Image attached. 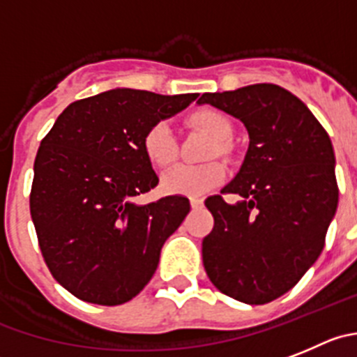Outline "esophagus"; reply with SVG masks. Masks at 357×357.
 <instances>
[{"mask_svg":"<svg viewBox=\"0 0 357 357\" xmlns=\"http://www.w3.org/2000/svg\"><path fill=\"white\" fill-rule=\"evenodd\" d=\"M202 204H204V201H202V199H199V197L190 199V206H192V209L202 208Z\"/></svg>","mask_w":357,"mask_h":357,"instance_id":"34e87169","label":"esophagus"}]
</instances>
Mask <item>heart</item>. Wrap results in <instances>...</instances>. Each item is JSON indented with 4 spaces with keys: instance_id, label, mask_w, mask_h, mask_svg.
<instances>
[{
    "instance_id": "heart-1",
    "label": "heart",
    "mask_w": 357,
    "mask_h": 357,
    "mask_svg": "<svg viewBox=\"0 0 357 357\" xmlns=\"http://www.w3.org/2000/svg\"><path fill=\"white\" fill-rule=\"evenodd\" d=\"M190 123L216 139V148L213 151H227L229 146L224 141L231 135V121L222 112L213 111V109H202L190 116ZM142 148L155 167H169L171 163H174L176 155H178L172 126L165 121L153 125L146 132ZM225 174H227L225 165L220 162H209L202 163V165H178L163 176L162 186L169 194L197 197L220 185L225 179Z\"/></svg>"
}]
</instances>
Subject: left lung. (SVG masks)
<instances>
[{
    "label": "left lung",
    "mask_w": 357,
    "mask_h": 357,
    "mask_svg": "<svg viewBox=\"0 0 357 357\" xmlns=\"http://www.w3.org/2000/svg\"><path fill=\"white\" fill-rule=\"evenodd\" d=\"M248 132L238 174L222 195L206 199L215 227L202 241V261L220 292L264 305L291 291L324 248L338 206L335 151L328 132L305 103L276 84L204 93Z\"/></svg>",
    "instance_id": "8db88e82"
}]
</instances>
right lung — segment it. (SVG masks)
Masks as SVG:
<instances>
[{
    "mask_svg": "<svg viewBox=\"0 0 357 357\" xmlns=\"http://www.w3.org/2000/svg\"><path fill=\"white\" fill-rule=\"evenodd\" d=\"M199 96L116 88L77 100L40 142L29 209L45 264L79 299L114 306L148 285L190 211L183 195L137 204L158 185L142 141Z\"/></svg>",
    "mask_w": 357,
    "mask_h": 357,
    "instance_id": "1",
    "label": "right lung"
}]
</instances>
